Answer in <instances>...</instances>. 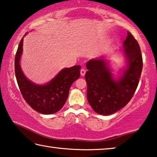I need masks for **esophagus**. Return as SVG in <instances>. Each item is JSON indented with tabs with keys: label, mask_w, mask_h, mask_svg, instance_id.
Returning <instances> with one entry per match:
<instances>
[{
	"label": "esophagus",
	"mask_w": 157,
	"mask_h": 157,
	"mask_svg": "<svg viewBox=\"0 0 157 157\" xmlns=\"http://www.w3.org/2000/svg\"><path fill=\"white\" fill-rule=\"evenodd\" d=\"M85 73H86V70H85V69H81V70H80L81 75L84 76L85 75Z\"/></svg>",
	"instance_id": "esophagus-1"
}]
</instances>
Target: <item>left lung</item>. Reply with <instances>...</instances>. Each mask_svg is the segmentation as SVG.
<instances>
[{"instance_id":"left-lung-1","label":"left lung","mask_w":157,"mask_h":157,"mask_svg":"<svg viewBox=\"0 0 157 157\" xmlns=\"http://www.w3.org/2000/svg\"><path fill=\"white\" fill-rule=\"evenodd\" d=\"M127 67L120 78H113L108 63L102 57L89 60L85 74L87 100L95 112L110 115L128 103L137 89L143 68L140 46L132 34L127 32L123 43Z\"/></svg>"}]
</instances>
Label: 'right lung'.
<instances>
[{
  "instance_id": "obj_1",
  "label": "right lung",
  "mask_w": 157,
  "mask_h": 157,
  "mask_svg": "<svg viewBox=\"0 0 157 157\" xmlns=\"http://www.w3.org/2000/svg\"><path fill=\"white\" fill-rule=\"evenodd\" d=\"M23 38L21 39L15 56L14 70L20 91L26 102L37 112L51 114L59 111L64 105L69 89L80 76V66L62 69L46 84L38 85L32 82L21 71L20 59L23 52Z\"/></svg>"
}]
</instances>
